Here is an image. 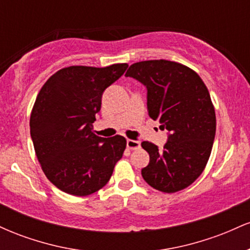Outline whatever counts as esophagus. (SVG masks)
<instances>
[{"mask_svg":"<svg viewBox=\"0 0 250 250\" xmlns=\"http://www.w3.org/2000/svg\"><path fill=\"white\" fill-rule=\"evenodd\" d=\"M141 147L139 141H135V140H127V148L130 149V150H136Z\"/></svg>","mask_w":250,"mask_h":250,"instance_id":"1","label":"esophagus"}]
</instances>
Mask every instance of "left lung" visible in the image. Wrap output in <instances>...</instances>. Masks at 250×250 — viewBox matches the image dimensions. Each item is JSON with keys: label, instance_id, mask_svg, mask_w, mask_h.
<instances>
[{"label": "left lung", "instance_id": "obj_1", "mask_svg": "<svg viewBox=\"0 0 250 250\" xmlns=\"http://www.w3.org/2000/svg\"><path fill=\"white\" fill-rule=\"evenodd\" d=\"M125 76L147 87L148 115L170 133L162 149L143 141L150 161L142 176L150 187L176 193L202 174L210 156L216 131L214 104L196 71L167 60L136 62Z\"/></svg>", "mask_w": 250, "mask_h": 250}]
</instances>
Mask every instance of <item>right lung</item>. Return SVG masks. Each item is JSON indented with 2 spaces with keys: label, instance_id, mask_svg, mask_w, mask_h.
Instances as JSON below:
<instances>
[{
  "label": "right lung",
  "instance_id": "obj_1",
  "mask_svg": "<svg viewBox=\"0 0 250 250\" xmlns=\"http://www.w3.org/2000/svg\"><path fill=\"white\" fill-rule=\"evenodd\" d=\"M127 68V63L62 68L37 94L30 114L31 140L43 173L60 190L87 196L110 179L127 140L97 136L93 123L102 93Z\"/></svg>",
  "mask_w": 250,
  "mask_h": 250
}]
</instances>
